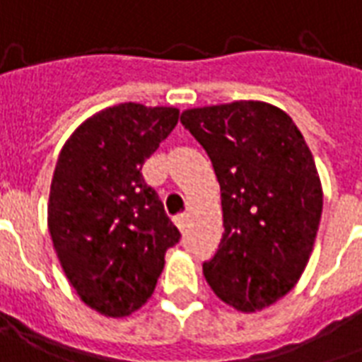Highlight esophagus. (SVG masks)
<instances>
[{
  "mask_svg": "<svg viewBox=\"0 0 362 362\" xmlns=\"http://www.w3.org/2000/svg\"><path fill=\"white\" fill-rule=\"evenodd\" d=\"M174 222H176V226L184 232L186 226H188V213H180V215L174 216Z\"/></svg>",
  "mask_w": 362,
  "mask_h": 362,
  "instance_id": "1",
  "label": "esophagus"
}]
</instances>
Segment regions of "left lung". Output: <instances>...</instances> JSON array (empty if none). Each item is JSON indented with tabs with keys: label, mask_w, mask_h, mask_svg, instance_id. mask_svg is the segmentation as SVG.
I'll list each match as a JSON object with an SVG mask.
<instances>
[{
	"label": "left lung",
	"mask_w": 362,
	"mask_h": 362,
	"mask_svg": "<svg viewBox=\"0 0 362 362\" xmlns=\"http://www.w3.org/2000/svg\"><path fill=\"white\" fill-rule=\"evenodd\" d=\"M213 163L221 184L224 234L203 263L224 303L255 313L293 288L309 263L322 186L303 134L282 109L234 101L180 117Z\"/></svg>",
	"instance_id": "8db88e82"
}]
</instances>
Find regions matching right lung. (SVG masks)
Instances as JSON below:
<instances>
[{
  "mask_svg": "<svg viewBox=\"0 0 362 362\" xmlns=\"http://www.w3.org/2000/svg\"><path fill=\"white\" fill-rule=\"evenodd\" d=\"M174 107L120 103L80 124L59 153L47 226L78 297L105 317L146 303L180 232L141 167L178 122Z\"/></svg>",
  "mask_w": 362,
  "mask_h": 362,
  "instance_id": "right-lung-1",
  "label": "right lung"
}]
</instances>
